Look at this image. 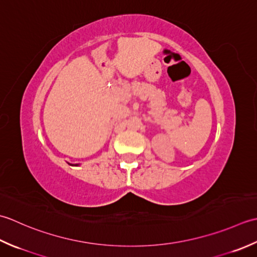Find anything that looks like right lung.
Wrapping results in <instances>:
<instances>
[{
	"instance_id": "add662e5",
	"label": "right lung",
	"mask_w": 257,
	"mask_h": 257,
	"mask_svg": "<svg viewBox=\"0 0 257 257\" xmlns=\"http://www.w3.org/2000/svg\"><path fill=\"white\" fill-rule=\"evenodd\" d=\"M70 165H73V164H70ZM75 165H78V164H75Z\"/></svg>"
}]
</instances>
